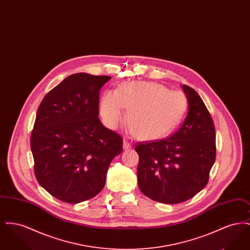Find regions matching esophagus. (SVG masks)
<instances>
[{
    "mask_svg": "<svg viewBox=\"0 0 250 250\" xmlns=\"http://www.w3.org/2000/svg\"><path fill=\"white\" fill-rule=\"evenodd\" d=\"M131 148H132V144H131V143L127 142L126 140H125V141H124V149H125V150H129Z\"/></svg>",
    "mask_w": 250,
    "mask_h": 250,
    "instance_id": "1",
    "label": "esophagus"
}]
</instances>
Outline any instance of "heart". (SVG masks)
Returning a JSON list of instances; mask_svg holds the SVG:
<instances>
[{
  "instance_id": "heart-1",
  "label": "heart",
  "mask_w": 250,
  "mask_h": 250,
  "mask_svg": "<svg viewBox=\"0 0 250 250\" xmlns=\"http://www.w3.org/2000/svg\"><path fill=\"white\" fill-rule=\"evenodd\" d=\"M188 107L186 95L151 82H130L117 91H106L100 100V115L110 129L125 118L134 135L143 141L165 138L176 128Z\"/></svg>"
}]
</instances>
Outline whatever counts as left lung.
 Segmentation results:
<instances>
[{
  "instance_id": "obj_1",
  "label": "left lung",
  "mask_w": 250,
  "mask_h": 250,
  "mask_svg": "<svg viewBox=\"0 0 250 250\" xmlns=\"http://www.w3.org/2000/svg\"><path fill=\"white\" fill-rule=\"evenodd\" d=\"M183 90L188 113L173 135L158 142L138 144V185L155 202L176 204L202 190L215 160V130L211 114L198 93Z\"/></svg>"
}]
</instances>
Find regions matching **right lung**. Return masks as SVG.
Here are the masks:
<instances>
[{"label": "right lung", "instance_id": "add662e5", "mask_svg": "<svg viewBox=\"0 0 250 250\" xmlns=\"http://www.w3.org/2000/svg\"><path fill=\"white\" fill-rule=\"evenodd\" d=\"M108 76L77 73L43 98L31 135L39 185L62 202L80 203L103 189L123 139L98 118L99 91Z\"/></svg>", "mask_w": 250, "mask_h": 250}]
</instances>
